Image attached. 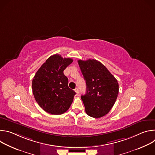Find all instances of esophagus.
<instances>
[{
    "label": "esophagus",
    "instance_id": "34e87169",
    "mask_svg": "<svg viewBox=\"0 0 155 155\" xmlns=\"http://www.w3.org/2000/svg\"><path fill=\"white\" fill-rule=\"evenodd\" d=\"M74 91H75V93H76L77 94H78V93H79V92H78V87H76L75 89L74 90Z\"/></svg>",
    "mask_w": 155,
    "mask_h": 155
}]
</instances>
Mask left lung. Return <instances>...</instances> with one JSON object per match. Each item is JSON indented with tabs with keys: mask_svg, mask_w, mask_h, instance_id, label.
Here are the masks:
<instances>
[{
	"mask_svg": "<svg viewBox=\"0 0 155 155\" xmlns=\"http://www.w3.org/2000/svg\"><path fill=\"white\" fill-rule=\"evenodd\" d=\"M86 84V93L81 98L86 113L98 118L107 115L114 106L119 92L117 79L99 61H78Z\"/></svg>",
	"mask_w": 155,
	"mask_h": 155,
	"instance_id": "left-lung-1",
	"label": "left lung"
}]
</instances>
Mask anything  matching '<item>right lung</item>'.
Instances as JSON below:
<instances>
[{
	"label": "right lung",
	"mask_w": 155,
	"mask_h": 155,
	"mask_svg": "<svg viewBox=\"0 0 155 155\" xmlns=\"http://www.w3.org/2000/svg\"><path fill=\"white\" fill-rule=\"evenodd\" d=\"M73 62L56 54L48 58L36 72L32 92L40 107L51 115H61L71 107L75 92L68 86L64 71Z\"/></svg>",
	"instance_id": "right-lung-1"
}]
</instances>
